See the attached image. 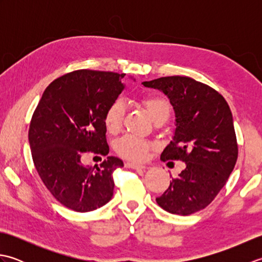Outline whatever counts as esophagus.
<instances>
[{
    "label": "esophagus",
    "instance_id": "esophagus-1",
    "mask_svg": "<svg viewBox=\"0 0 262 262\" xmlns=\"http://www.w3.org/2000/svg\"><path fill=\"white\" fill-rule=\"evenodd\" d=\"M125 165H126V168H130V169H135V170H145L146 169L145 165L130 163V162H127Z\"/></svg>",
    "mask_w": 262,
    "mask_h": 262
}]
</instances>
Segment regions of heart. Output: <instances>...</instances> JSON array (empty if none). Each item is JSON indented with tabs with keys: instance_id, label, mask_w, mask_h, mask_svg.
<instances>
[{
	"instance_id": "1",
	"label": "heart",
	"mask_w": 262,
	"mask_h": 262,
	"mask_svg": "<svg viewBox=\"0 0 262 262\" xmlns=\"http://www.w3.org/2000/svg\"><path fill=\"white\" fill-rule=\"evenodd\" d=\"M148 115L152 120L155 121L159 118L165 117L168 119L170 114V105L164 99L159 97H147L143 100ZM125 113V103L121 99H117L111 103L104 114V125L110 133H116L121 126L122 117ZM117 152L122 158L127 160L140 162L145 159L148 149L151 148V144L142 138H138L132 135H126L121 137L117 142Z\"/></svg>"
}]
</instances>
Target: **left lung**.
I'll use <instances>...</instances> for the list:
<instances>
[{"mask_svg": "<svg viewBox=\"0 0 262 262\" xmlns=\"http://www.w3.org/2000/svg\"><path fill=\"white\" fill-rule=\"evenodd\" d=\"M143 84L163 92L174 110V134L161 160L186 163L157 203L171 214L196 213L213 202L235 166L237 144L231 109L213 88L188 76L160 77Z\"/></svg>", "mask_w": 262, "mask_h": 262, "instance_id": "1", "label": "left lung"}]
</instances>
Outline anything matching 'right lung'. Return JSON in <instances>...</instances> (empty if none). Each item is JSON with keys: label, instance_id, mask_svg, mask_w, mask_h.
<instances>
[{"label": "right lung", "instance_id": "1", "mask_svg": "<svg viewBox=\"0 0 262 262\" xmlns=\"http://www.w3.org/2000/svg\"><path fill=\"white\" fill-rule=\"evenodd\" d=\"M125 74L79 70L53 81L43 91L29 128L32 160L39 177L65 207L86 213L113 198V172L124 166L108 157L84 165L86 152L108 155L104 114L125 89Z\"/></svg>", "mask_w": 262, "mask_h": 262}]
</instances>
